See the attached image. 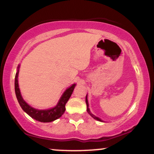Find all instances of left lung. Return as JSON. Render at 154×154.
Listing matches in <instances>:
<instances>
[{
  "mask_svg": "<svg viewBox=\"0 0 154 154\" xmlns=\"http://www.w3.org/2000/svg\"><path fill=\"white\" fill-rule=\"evenodd\" d=\"M85 102H86V104H87V111H88V114H89L90 115H91V116H92V117L93 118V119L98 120V121L102 122L101 119H99V118H98V117H97V116H95V115H93V114H92V113L91 112V111H90V109H89V105H88V97H87V95H86V98H85Z\"/></svg>",
  "mask_w": 154,
  "mask_h": 154,
  "instance_id": "obj_1",
  "label": "left lung"
}]
</instances>
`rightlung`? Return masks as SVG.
<instances>
[{"instance_id":"obj_1","label":"right lung","mask_w":154,"mask_h":154,"mask_svg":"<svg viewBox=\"0 0 154 154\" xmlns=\"http://www.w3.org/2000/svg\"><path fill=\"white\" fill-rule=\"evenodd\" d=\"M19 69V65L17 68V72L15 76V93L19 105L24 111H25L26 114L30 116L32 118L37 120V121L41 122H51L54 121V120L61 117L66 110L65 105L72 95L76 84H73L71 87L67 88L64 93H63V95H61L59 101L58 102L56 106L52 108V109H46V110H39V109H34V108L30 106L22 98L18 84Z\"/></svg>"}]
</instances>
